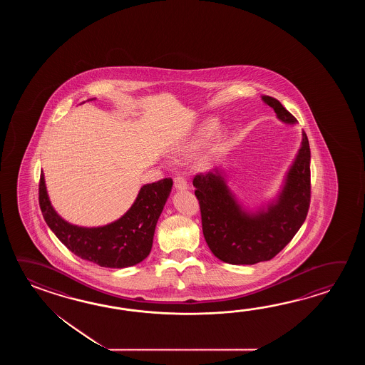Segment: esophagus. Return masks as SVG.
Wrapping results in <instances>:
<instances>
[{
	"label": "esophagus",
	"instance_id": "obj_1",
	"mask_svg": "<svg viewBox=\"0 0 365 365\" xmlns=\"http://www.w3.org/2000/svg\"><path fill=\"white\" fill-rule=\"evenodd\" d=\"M173 185H175L176 190H186L187 189V182H186L185 178H182V176H176L173 179Z\"/></svg>",
	"mask_w": 365,
	"mask_h": 365
}]
</instances>
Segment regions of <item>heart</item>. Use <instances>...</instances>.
Listing matches in <instances>:
<instances>
[{
	"label": "heart",
	"mask_w": 365,
	"mask_h": 365,
	"mask_svg": "<svg viewBox=\"0 0 365 365\" xmlns=\"http://www.w3.org/2000/svg\"><path fill=\"white\" fill-rule=\"evenodd\" d=\"M217 128V121L215 118H210L205 124L202 125L198 129V132L195 133L192 140H187L181 148L178 150V156L179 158H190L194 154H197L202 148L206 145V142L210 137L212 135V133L215 132ZM225 133H222L219 135V140H223L225 138Z\"/></svg>",
	"instance_id": "obj_1"
}]
</instances>
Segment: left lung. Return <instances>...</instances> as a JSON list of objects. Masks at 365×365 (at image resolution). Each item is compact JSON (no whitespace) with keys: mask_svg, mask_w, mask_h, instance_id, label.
<instances>
[{"mask_svg":"<svg viewBox=\"0 0 365 365\" xmlns=\"http://www.w3.org/2000/svg\"><path fill=\"white\" fill-rule=\"evenodd\" d=\"M282 123H297L279 101L262 96ZM200 202L202 231L212 255L231 264L269 261L287 245L303 225L310 203L309 140H303L278 197L256 211L242 207L227 185L225 173L215 168L193 180Z\"/></svg>","mask_w":365,"mask_h":365,"instance_id":"obj_1","label":"left lung"}]
</instances>
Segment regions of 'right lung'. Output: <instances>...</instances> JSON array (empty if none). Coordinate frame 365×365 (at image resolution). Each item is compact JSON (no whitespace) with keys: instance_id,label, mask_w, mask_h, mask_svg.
Instances as JSON below:
<instances>
[{"instance_id":"right-lung-1","label":"right lung","mask_w":365,"mask_h":365,"mask_svg":"<svg viewBox=\"0 0 365 365\" xmlns=\"http://www.w3.org/2000/svg\"><path fill=\"white\" fill-rule=\"evenodd\" d=\"M88 101H93L88 99ZM173 181L163 179L140 187L123 217L101 227H79L63 220L51 205L44 173H40L39 203L48 227L76 256L101 267L123 269L140 264L151 252L156 223Z\"/></svg>"}]
</instances>
